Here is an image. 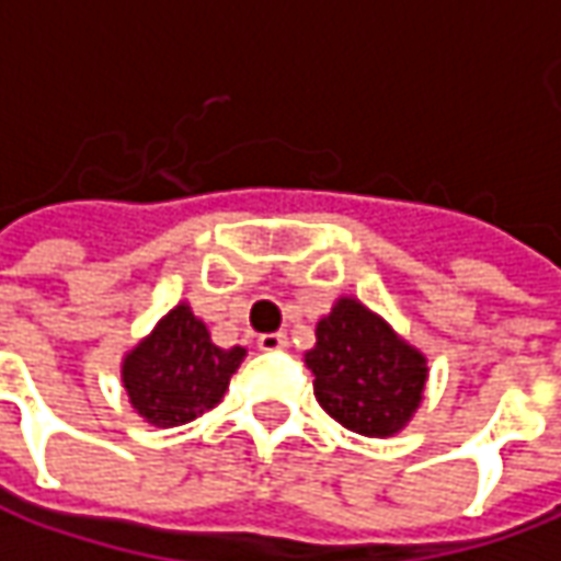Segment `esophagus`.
Masks as SVG:
<instances>
[{"label":"esophagus","mask_w":561,"mask_h":561,"mask_svg":"<svg viewBox=\"0 0 561 561\" xmlns=\"http://www.w3.org/2000/svg\"><path fill=\"white\" fill-rule=\"evenodd\" d=\"M257 348L261 352H282V348H288V336L285 334H261L257 336Z\"/></svg>","instance_id":"1"}]
</instances>
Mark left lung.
Segmentation results:
<instances>
[{
    "label": "left lung",
    "mask_w": 561,
    "mask_h": 561,
    "mask_svg": "<svg viewBox=\"0 0 561 561\" xmlns=\"http://www.w3.org/2000/svg\"><path fill=\"white\" fill-rule=\"evenodd\" d=\"M316 401L343 428L389 437L416 413L425 389V358L394 336L358 300H340L316 328L307 352Z\"/></svg>",
    "instance_id": "8db88e82"
}]
</instances>
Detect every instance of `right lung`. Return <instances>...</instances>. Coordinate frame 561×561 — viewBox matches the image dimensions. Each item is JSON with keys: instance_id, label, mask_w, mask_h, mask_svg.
<instances>
[{"instance_id": "right-lung-1", "label": "right lung", "mask_w": 561, "mask_h": 561, "mask_svg": "<svg viewBox=\"0 0 561 561\" xmlns=\"http://www.w3.org/2000/svg\"><path fill=\"white\" fill-rule=\"evenodd\" d=\"M245 348H221L182 304L124 358V389L151 425L172 428L213 410L227 391Z\"/></svg>"}]
</instances>
